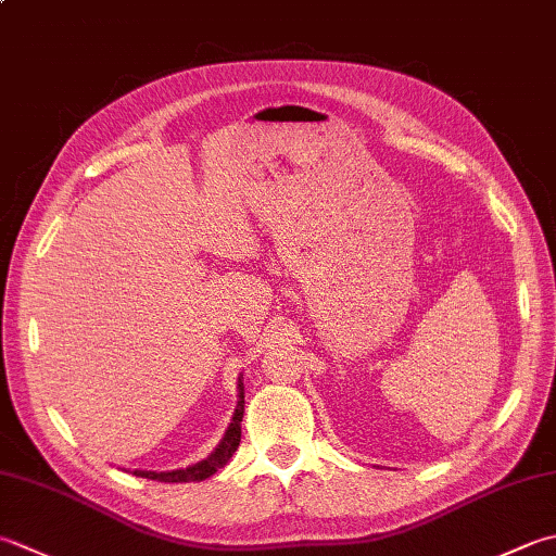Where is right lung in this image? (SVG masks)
I'll return each mask as SVG.
<instances>
[{"instance_id": "right-lung-1", "label": "right lung", "mask_w": 556, "mask_h": 556, "mask_svg": "<svg viewBox=\"0 0 556 556\" xmlns=\"http://www.w3.org/2000/svg\"><path fill=\"white\" fill-rule=\"evenodd\" d=\"M243 383H238V405L233 412V419L228 424V429L224 433L222 443L216 445V448L206 455L204 460L194 463L190 467H185V470H170V472H151V470H135L137 477H147V480H156V482H202L206 477H212L216 470H222V467L231 460V455L236 453L238 443H241V421H243V407H245V400H243Z\"/></svg>"}]
</instances>
